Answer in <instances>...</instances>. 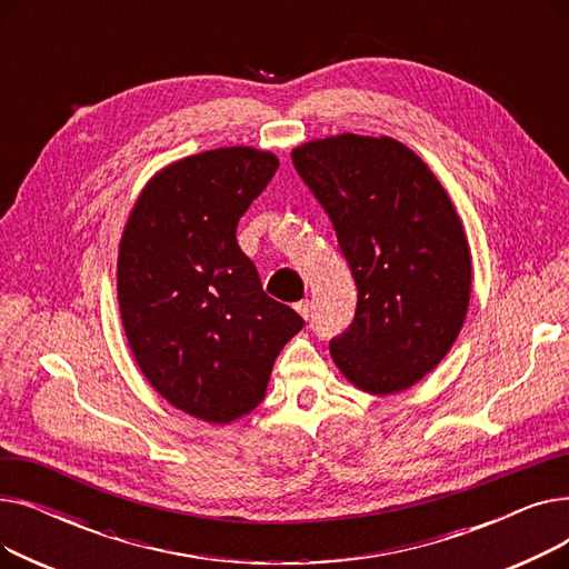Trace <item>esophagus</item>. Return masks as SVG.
Masks as SVG:
<instances>
[{
	"label": "esophagus",
	"instance_id": "obj_1",
	"mask_svg": "<svg viewBox=\"0 0 569 569\" xmlns=\"http://www.w3.org/2000/svg\"><path fill=\"white\" fill-rule=\"evenodd\" d=\"M295 311L300 313L305 320L311 316V305H309V300H302V302H295Z\"/></svg>",
	"mask_w": 569,
	"mask_h": 569
}]
</instances>
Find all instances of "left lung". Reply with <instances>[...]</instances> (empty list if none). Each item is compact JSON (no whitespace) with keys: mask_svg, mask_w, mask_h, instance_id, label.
<instances>
[{"mask_svg":"<svg viewBox=\"0 0 569 569\" xmlns=\"http://www.w3.org/2000/svg\"><path fill=\"white\" fill-rule=\"evenodd\" d=\"M330 214L357 286L348 330L330 341L341 373L369 395L408 390L457 341L470 300V249L429 166L395 138L343 133L292 149Z\"/></svg>","mask_w":569,"mask_h":569,"instance_id":"1","label":"left lung"}]
</instances>
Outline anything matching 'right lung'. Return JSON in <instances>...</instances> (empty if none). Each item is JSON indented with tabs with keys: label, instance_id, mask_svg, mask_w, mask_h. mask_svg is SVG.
<instances>
[{
	"label": "right lung",
	"instance_id": "right-lung-1",
	"mask_svg": "<svg viewBox=\"0 0 569 569\" xmlns=\"http://www.w3.org/2000/svg\"><path fill=\"white\" fill-rule=\"evenodd\" d=\"M279 159L221 147L149 179L117 258V300L149 385L198 420L228 425L264 397L302 316L272 300L237 244V223Z\"/></svg>",
	"mask_w": 569,
	"mask_h": 569
}]
</instances>
